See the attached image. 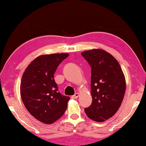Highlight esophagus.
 <instances>
[{
  "label": "esophagus",
  "mask_w": 146,
  "mask_h": 146,
  "mask_svg": "<svg viewBox=\"0 0 146 146\" xmlns=\"http://www.w3.org/2000/svg\"><path fill=\"white\" fill-rule=\"evenodd\" d=\"M78 96H79V94L78 93H76L74 95L72 96L71 98H72V99H76V98L78 97Z\"/></svg>",
  "instance_id": "34e87169"
}]
</instances>
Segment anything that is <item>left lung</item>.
Returning <instances> with one entry per match:
<instances>
[{"label":"left lung","mask_w":146,"mask_h":146,"mask_svg":"<svg viewBox=\"0 0 146 146\" xmlns=\"http://www.w3.org/2000/svg\"><path fill=\"white\" fill-rule=\"evenodd\" d=\"M81 55L91 67L92 101L85 113L94 121H105L121 105L126 89L125 76L117 60L105 50L94 49Z\"/></svg>","instance_id":"1"}]
</instances>
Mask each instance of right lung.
Listing matches in <instances>:
<instances>
[{"instance_id":"obj_1","label":"right lung","mask_w":146,"mask_h":146,"mask_svg":"<svg viewBox=\"0 0 146 146\" xmlns=\"http://www.w3.org/2000/svg\"><path fill=\"white\" fill-rule=\"evenodd\" d=\"M68 54L41 55L25 70L21 83V96L32 116L45 124H52L64 115L69 96L58 92L54 75Z\"/></svg>"}]
</instances>
